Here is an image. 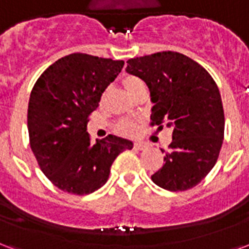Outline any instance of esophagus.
Returning a JSON list of instances; mask_svg holds the SVG:
<instances>
[{"label":"esophagus","mask_w":249,"mask_h":249,"mask_svg":"<svg viewBox=\"0 0 249 249\" xmlns=\"http://www.w3.org/2000/svg\"><path fill=\"white\" fill-rule=\"evenodd\" d=\"M134 147H135L136 149H140V151H142V149H144L147 145H145L144 143H135V144H134Z\"/></svg>","instance_id":"obj_1"}]
</instances>
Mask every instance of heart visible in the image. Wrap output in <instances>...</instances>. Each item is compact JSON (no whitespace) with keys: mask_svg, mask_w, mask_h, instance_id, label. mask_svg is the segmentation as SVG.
Segmentation results:
<instances>
[{"mask_svg":"<svg viewBox=\"0 0 249 249\" xmlns=\"http://www.w3.org/2000/svg\"><path fill=\"white\" fill-rule=\"evenodd\" d=\"M122 85L124 87L131 96L136 97L139 94V91H142L143 89H145L144 82L142 81L139 77L136 76H132V74H127L122 78ZM138 124L139 122L135 121V119H121L119 122L115 124V131L118 134L124 136L134 135L136 132V128H138Z\"/></svg>","mask_w":249,"mask_h":249,"instance_id":"1","label":"heart"}]
</instances>
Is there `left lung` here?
I'll use <instances>...</instances> for the list:
<instances>
[{
	"mask_svg": "<svg viewBox=\"0 0 249 249\" xmlns=\"http://www.w3.org/2000/svg\"><path fill=\"white\" fill-rule=\"evenodd\" d=\"M126 71L147 84L155 104L151 126L172 128L162 167L151 178L160 188L184 192L209 175L224 138L219 89L202 65L173 51L127 60Z\"/></svg>",
	"mask_w": 249,
	"mask_h": 249,
	"instance_id": "left-lung-1",
	"label": "left lung"
}]
</instances>
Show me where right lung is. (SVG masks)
I'll use <instances>...</instances> for the list:
<instances>
[{"mask_svg":"<svg viewBox=\"0 0 249 249\" xmlns=\"http://www.w3.org/2000/svg\"><path fill=\"white\" fill-rule=\"evenodd\" d=\"M124 61L87 53L61 57L40 74L27 110L30 145L48 180L67 193L96 192L109 178L117 156L132 142L107 135L91 144L89 115Z\"/></svg>","mask_w":249,"mask_h":249,"instance_id":"right-lung-1","label":"right lung"}]
</instances>
